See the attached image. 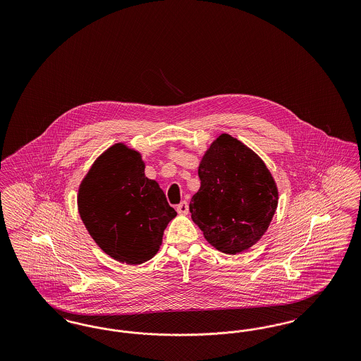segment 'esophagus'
<instances>
[{"instance_id":"esophagus-1","label":"esophagus","mask_w":361,"mask_h":361,"mask_svg":"<svg viewBox=\"0 0 361 361\" xmlns=\"http://www.w3.org/2000/svg\"><path fill=\"white\" fill-rule=\"evenodd\" d=\"M177 212L180 215H187L189 212L188 203L187 202H181L178 206H177Z\"/></svg>"}]
</instances>
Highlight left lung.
I'll list each match as a JSON object with an SVG mask.
<instances>
[{"instance_id": "8db88e82", "label": "left lung", "mask_w": 361, "mask_h": 361, "mask_svg": "<svg viewBox=\"0 0 361 361\" xmlns=\"http://www.w3.org/2000/svg\"><path fill=\"white\" fill-rule=\"evenodd\" d=\"M197 173L200 188L189 204L192 221L216 250H249L275 215L279 189L272 173L250 147L226 133L212 140Z\"/></svg>"}]
</instances>
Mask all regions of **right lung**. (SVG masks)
Wrapping results in <instances>:
<instances>
[{"label": "right lung", "instance_id": "right-lung-1", "mask_svg": "<svg viewBox=\"0 0 361 361\" xmlns=\"http://www.w3.org/2000/svg\"><path fill=\"white\" fill-rule=\"evenodd\" d=\"M140 153L119 142L96 158L82 178L77 206L87 233L109 257L139 265L154 257L177 212Z\"/></svg>", "mask_w": 361, "mask_h": 361}]
</instances>
